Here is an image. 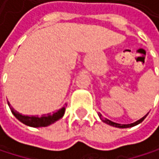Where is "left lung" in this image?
Instances as JSON below:
<instances>
[{
  "label": "left lung",
  "mask_w": 159,
  "mask_h": 159,
  "mask_svg": "<svg viewBox=\"0 0 159 159\" xmlns=\"http://www.w3.org/2000/svg\"><path fill=\"white\" fill-rule=\"evenodd\" d=\"M98 116H99L100 120H101L103 122H105V123H107V124H109V125H111V126L117 127V128H130V127H134V126H135V125H137V124L141 123L143 120L145 119V117L147 116V114H146V115H144L143 118H141L140 120H136L135 122H133V123H130V124H120V123L113 122V121H111V120H108V119H106V118L102 117V115H101V114H98Z\"/></svg>",
  "instance_id": "obj_1"
}]
</instances>
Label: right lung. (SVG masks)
Here are the masks:
<instances>
[{"mask_svg": "<svg viewBox=\"0 0 159 159\" xmlns=\"http://www.w3.org/2000/svg\"><path fill=\"white\" fill-rule=\"evenodd\" d=\"M8 105L10 107V110L12 111V113L15 115L16 119L18 120H20L22 123L30 126V127H46L48 126L54 122H56L57 120H59L61 118L63 117L64 113H65V107H62L61 109H60L58 111L54 112L53 114H47V115H42L41 117L39 116H28V115H22L21 113H19L18 111H15L13 109V107H11V104L8 102Z\"/></svg>", "mask_w": 159, "mask_h": 159, "instance_id": "1", "label": "right lung"}]
</instances>
